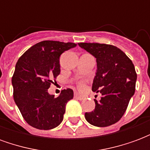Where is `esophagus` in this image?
Segmentation results:
<instances>
[{"label":"esophagus","instance_id":"esophagus-1","mask_svg":"<svg viewBox=\"0 0 150 150\" xmlns=\"http://www.w3.org/2000/svg\"><path fill=\"white\" fill-rule=\"evenodd\" d=\"M75 99H77V100H84L85 99H86L84 96H80V95H79L78 93H76V94L75 95Z\"/></svg>","mask_w":150,"mask_h":150}]
</instances>
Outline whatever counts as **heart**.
<instances>
[{
    "mask_svg": "<svg viewBox=\"0 0 150 150\" xmlns=\"http://www.w3.org/2000/svg\"><path fill=\"white\" fill-rule=\"evenodd\" d=\"M79 88H84V84H83V83H80V84H79Z\"/></svg>",
    "mask_w": 150,
    "mask_h": 150,
    "instance_id": "obj_1",
    "label": "heart"
}]
</instances>
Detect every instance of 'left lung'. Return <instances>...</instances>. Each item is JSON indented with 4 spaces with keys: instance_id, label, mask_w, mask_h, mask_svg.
Instances as JSON below:
<instances>
[{
    "instance_id": "left-lung-1",
    "label": "left lung",
    "mask_w": 150,
    "mask_h": 150,
    "mask_svg": "<svg viewBox=\"0 0 150 150\" xmlns=\"http://www.w3.org/2000/svg\"><path fill=\"white\" fill-rule=\"evenodd\" d=\"M78 44L96 59L97 70L91 89L102 95L100 100H95L94 111L85 113V118L94 126L112 125L125 114L135 92L137 73L134 65L116 46L100 43Z\"/></svg>"
}]
</instances>
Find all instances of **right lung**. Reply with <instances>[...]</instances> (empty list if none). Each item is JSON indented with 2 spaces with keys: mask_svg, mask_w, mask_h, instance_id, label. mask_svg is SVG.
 <instances>
[{
  "mask_svg": "<svg viewBox=\"0 0 150 150\" xmlns=\"http://www.w3.org/2000/svg\"><path fill=\"white\" fill-rule=\"evenodd\" d=\"M76 44L43 41L30 47L20 57L12 78L13 99L26 122L38 129L48 130L63 120L66 104L74 92L67 88L58 97L49 94L48 88L60 73L59 57Z\"/></svg>",
  "mask_w": 150,
  "mask_h": 150,
  "instance_id": "add662e5",
  "label": "right lung"
}]
</instances>
